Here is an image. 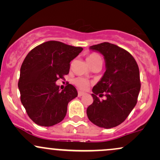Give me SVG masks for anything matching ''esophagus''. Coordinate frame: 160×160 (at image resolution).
Segmentation results:
<instances>
[{"label":"esophagus","instance_id":"34e87169","mask_svg":"<svg viewBox=\"0 0 160 160\" xmlns=\"http://www.w3.org/2000/svg\"><path fill=\"white\" fill-rule=\"evenodd\" d=\"M84 95V92H78V97H81L82 95Z\"/></svg>","mask_w":160,"mask_h":160}]
</instances>
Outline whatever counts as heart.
<instances>
[{
	"mask_svg": "<svg viewBox=\"0 0 160 160\" xmlns=\"http://www.w3.org/2000/svg\"><path fill=\"white\" fill-rule=\"evenodd\" d=\"M98 60H102L101 57L98 56V54H95V53H92L89 56H87L86 58V61L89 63V65H92L95 62H96ZM74 84L76 85L80 89L82 90H85L88 88V86L90 84V82L89 81L86 79L83 78H78L74 80Z\"/></svg>",
	"mask_w": 160,
	"mask_h": 160,
	"instance_id": "1",
	"label": "heart"
}]
</instances>
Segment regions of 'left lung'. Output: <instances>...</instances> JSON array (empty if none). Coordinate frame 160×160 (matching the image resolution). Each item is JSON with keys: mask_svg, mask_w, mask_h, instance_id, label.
Returning a JSON list of instances; mask_svg holds the SVG:
<instances>
[{"mask_svg": "<svg viewBox=\"0 0 160 160\" xmlns=\"http://www.w3.org/2000/svg\"><path fill=\"white\" fill-rule=\"evenodd\" d=\"M89 49L104 56L106 71L92 88L93 103L86 110L88 118L99 127L111 128L124 122L137 104L141 89L140 73L134 57L126 49L104 42ZM105 95L106 99L100 100Z\"/></svg>", "mask_w": 160, "mask_h": 160, "instance_id": "obj_1", "label": "left lung"}]
</instances>
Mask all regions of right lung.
Returning a JSON list of instances; mask_svg holds the SVG:
<instances>
[{"label":"right lung","mask_w":160,"mask_h":160,"mask_svg":"<svg viewBox=\"0 0 160 160\" xmlns=\"http://www.w3.org/2000/svg\"><path fill=\"white\" fill-rule=\"evenodd\" d=\"M82 50L50 40L34 47L24 59L18 82L20 99L36 124L52 126L64 120L68 104L78 96V91L71 84L61 91L56 82L68 74L70 62Z\"/></svg>","instance_id":"obj_1"}]
</instances>
